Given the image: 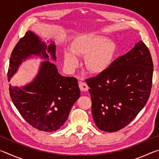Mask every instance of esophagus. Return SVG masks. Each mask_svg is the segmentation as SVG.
I'll return each instance as SVG.
<instances>
[{"mask_svg": "<svg viewBox=\"0 0 159 159\" xmlns=\"http://www.w3.org/2000/svg\"><path fill=\"white\" fill-rule=\"evenodd\" d=\"M79 88H80V90L83 91V92H86V91L88 90V88H88V85L84 82H80L79 83Z\"/></svg>", "mask_w": 159, "mask_h": 159, "instance_id": "esophagus-1", "label": "esophagus"}]
</instances>
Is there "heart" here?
<instances>
[{"label": "heart", "instance_id": "heart-1", "mask_svg": "<svg viewBox=\"0 0 159 159\" xmlns=\"http://www.w3.org/2000/svg\"><path fill=\"white\" fill-rule=\"evenodd\" d=\"M116 51L114 42L104 36L88 34L74 41L69 51L64 55V64L70 71H74L79 66L78 57H85L84 64L88 71L100 74L108 69L111 64Z\"/></svg>", "mask_w": 159, "mask_h": 159}]
</instances>
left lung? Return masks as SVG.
Instances as JSON below:
<instances>
[{
	"label": "left lung",
	"instance_id": "8db88e82",
	"mask_svg": "<svg viewBox=\"0 0 159 159\" xmlns=\"http://www.w3.org/2000/svg\"><path fill=\"white\" fill-rule=\"evenodd\" d=\"M153 67L149 50L140 41L105 71L86 80L93 117L99 130H119L143 109L150 95Z\"/></svg>",
	"mask_w": 159,
	"mask_h": 159
}]
</instances>
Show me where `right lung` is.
I'll list each match as a JSON object with an SVG mask.
<instances>
[{
    "label": "right lung",
    "instance_id": "add662e5",
    "mask_svg": "<svg viewBox=\"0 0 159 159\" xmlns=\"http://www.w3.org/2000/svg\"><path fill=\"white\" fill-rule=\"evenodd\" d=\"M48 45L33 31H28L11 53L7 78L17 73L22 62L39 57L43 61L32 81L17 87L9 85L10 98L25 120L41 131L52 132L65 123L74 104L80 98L78 80L61 76L50 60H57L52 40Z\"/></svg>",
    "mask_w": 159,
    "mask_h": 159
}]
</instances>
